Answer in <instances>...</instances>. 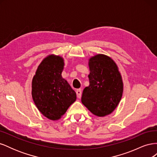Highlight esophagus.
<instances>
[{
    "instance_id": "1",
    "label": "esophagus",
    "mask_w": 157,
    "mask_h": 157,
    "mask_svg": "<svg viewBox=\"0 0 157 157\" xmlns=\"http://www.w3.org/2000/svg\"><path fill=\"white\" fill-rule=\"evenodd\" d=\"M76 93H77V96L78 98H80L82 96V90L81 89H77L76 90Z\"/></svg>"
}]
</instances>
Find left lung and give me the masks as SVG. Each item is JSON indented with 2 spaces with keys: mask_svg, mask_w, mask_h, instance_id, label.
<instances>
[{
  "mask_svg": "<svg viewBox=\"0 0 157 157\" xmlns=\"http://www.w3.org/2000/svg\"><path fill=\"white\" fill-rule=\"evenodd\" d=\"M90 85L82 92L83 105L94 115L111 114L120 102L123 83L118 67L109 57L98 54L89 60Z\"/></svg>",
  "mask_w": 157,
  "mask_h": 157,
  "instance_id": "left-lung-1",
  "label": "left lung"
}]
</instances>
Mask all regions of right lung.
I'll use <instances>...</instances> for the list:
<instances>
[{
    "label": "right lung",
    "mask_w": 157,
    "mask_h": 157,
    "mask_svg": "<svg viewBox=\"0 0 157 157\" xmlns=\"http://www.w3.org/2000/svg\"><path fill=\"white\" fill-rule=\"evenodd\" d=\"M63 59L51 55L42 61L32 82V97L35 105L44 117L56 121L67 111L77 96L61 77Z\"/></svg>",
    "instance_id": "right-lung-1"
}]
</instances>
